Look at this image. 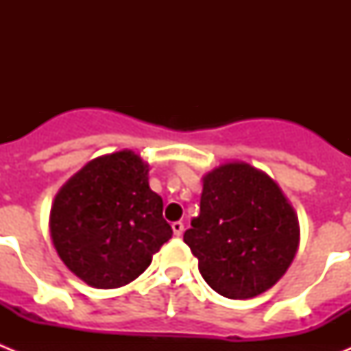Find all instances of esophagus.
<instances>
[{
	"label": "esophagus",
	"instance_id": "obj_1",
	"mask_svg": "<svg viewBox=\"0 0 351 351\" xmlns=\"http://www.w3.org/2000/svg\"><path fill=\"white\" fill-rule=\"evenodd\" d=\"M172 230H173V235H178V237H181L182 232H184V223L173 221L172 223Z\"/></svg>",
	"mask_w": 351,
	"mask_h": 351
}]
</instances>
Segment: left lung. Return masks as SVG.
I'll list each match as a JSON object with an SVG mask.
<instances>
[{
	"label": "left lung",
	"instance_id": "8db88e82",
	"mask_svg": "<svg viewBox=\"0 0 351 351\" xmlns=\"http://www.w3.org/2000/svg\"><path fill=\"white\" fill-rule=\"evenodd\" d=\"M299 237V219L280 186L244 161L207 173L200 214L184 232L206 283L228 299H251L274 287Z\"/></svg>",
	"mask_w": 351,
	"mask_h": 351
}]
</instances>
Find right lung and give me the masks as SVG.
Returning <instances> with one entry per match:
<instances>
[{
	"label": "right lung",
	"mask_w": 351,
	"mask_h": 351,
	"mask_svg": "<svg viewBox=\"0 0 351 351\" xmlns=\"http://www.w3.org/2000/svg\"><path fill=\"white\" fill-rule=\"evenodd\" d=\"M49 225L64 265L104 290L137 280L172 237L163 200L149 188V165L128 149L71 176L56 195Z\"/></svg>",
	"instance_id": "obj_1"
}]
</instances>
